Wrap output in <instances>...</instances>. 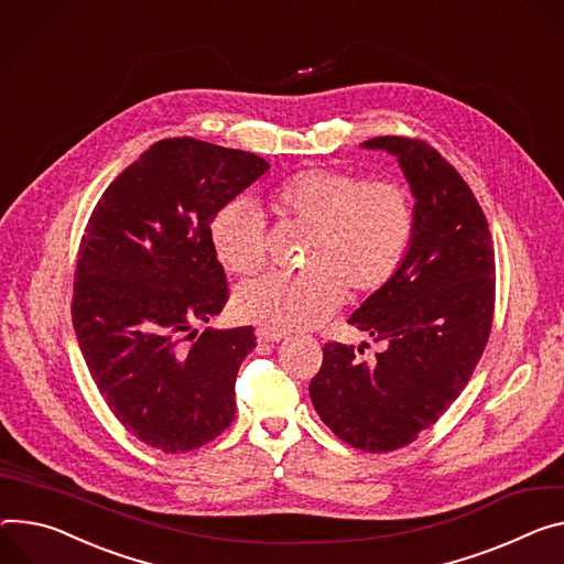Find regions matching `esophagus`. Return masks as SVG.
<instances>
[{"label": "esophagus", "mask_w": 564, "mask_h": 564, "mask_svg": "<svg viewBox=\"0 0 564 564\" xmlns=\"http://www.w3.org/2000/svg\"><path fill=\"white\" fill-rule=\"evenodd\" d=\"M259 339H261V341H281V339H283V333H272V330L261 328V330H259Z\"/></svg>", "instance_id": "esophagus-1"}]
</instances>
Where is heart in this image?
<instances>
[{
  "label": "heart",
  "instance_id": "1",
  "mask_svg": "<svg viewBox=\"0 0 564 564\" xmlns=\"http://www.w3.org/2000/svg\"><path fill=\"white\" fill-rule=\"evenodd\" d=\"M270 204L283 223L311 229L308 272L268 274L234 294L236 315L272 333L324 322L339 308L346 290L355 299L380 292L395 279L414 242V197L395 180L369 182L330 169H305L283 180ZM209 238L227 272L249 276L261 270L263 216L253 204L227 202L212 220Z\"/></svg>",
  "mask_w": 564,
  "mask_h": 564
}]
</instances>
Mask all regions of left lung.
Wrapping results in <instances>:
<instances>
[{"label":"left lung","instance_id":"left-lung-1","mask_svg":"<svg viewBox=\"0 0 564 564\" xmlns=\"http://www.w3.org/2000/svg\"><path fill=\"white\" fill-rule=\"evenodd\" d=\"M362 145L398 158L416 197L414 242L395 279L348 319L382 350L365 360L362 346L328 341L311 400L350 447L393 452L447 412L481 360L495 313V251L475 193L438 150L406 137Z\"/></svg>","mask_w":564,"mask_h":564}]
</instances>
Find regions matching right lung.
<instances>
[{
  "mask_svg": "<svg viewBox=\"0 0 564 564\" xmlns=\"http://www.w3.org/2000/svg\"><path fill=\"white\" fill-rule=\"evenodd\" d=\"M270 164L193 137L152 143L96 202L74 279L72 319L117 421L166 454L220 436L251 326L197 333L229 299L214 216Z\"/></svg>",
  "mask_w": 564,
  "mask_h": 564,
  "instance_id": "1",
  "label": "right lung"
}]
</instances>
